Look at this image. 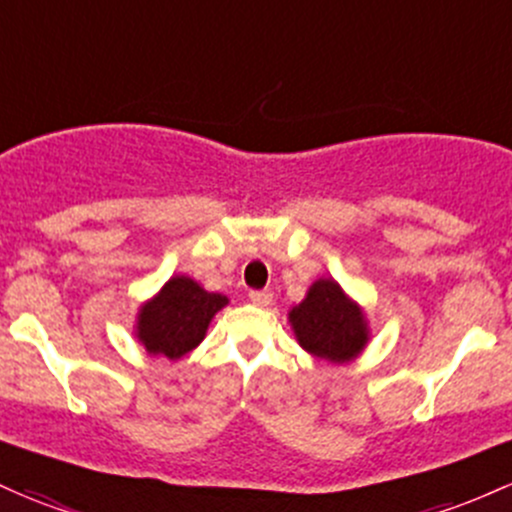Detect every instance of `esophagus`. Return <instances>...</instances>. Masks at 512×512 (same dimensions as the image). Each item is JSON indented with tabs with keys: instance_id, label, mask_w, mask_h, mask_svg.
I'll list each match as a JSON object with an SVG mask.
<instances>
[{
	"instance_id": "1",
	"label": "esophagus",
	"mask_w": 512,
	"mask_h": 512,
	"mask_svg": "<svg viewBox=\"0 0 512 512\" xmlns=\"http://www.w3.org/2000/svg\"><path fill=\"white\" fill-rule=\"evenodd\" d=\"M250 301L255 303V306H269V301H272V291L252 289L250 291Z\"/></svg>"
}]
</instances>
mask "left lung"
<instances>
[{"label": "left lung", "instance_id": "left-lung-1", "mask_svg": "<svg viewBox=\"0 0 512 512\" xmlns=\"http://www.w3.org/2000/svg\"><path fill=\"white\" fill-rule=\"evenodd\" d=\"M289 320L303 350L330 362H347L367 342L362 313L333 279L313 284L303 303L289 313Z\"/></svg>", "mask_w": 512, "mask_h": 512}]
</instances>
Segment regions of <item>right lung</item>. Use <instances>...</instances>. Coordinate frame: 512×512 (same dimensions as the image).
<instances>
[{
    "mask_svg": "<svg viewBox=\"0 0 512 512\" xmlns=\"http://www.w3.org/2000/svg\"><path fill=\"white\" fill-rule=\"evenodd\" d=\"M226 303V296L209 294L189 277H172L140 311L138 338L150 355L179 359L204 340L211 318Z\"/></svg>",
    "mask_w": 512,
    "mask_h": 512,
    "instance_id": "obj_1",
    "label": "right lung"
}]
</instances>
